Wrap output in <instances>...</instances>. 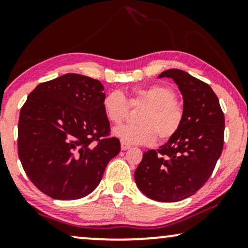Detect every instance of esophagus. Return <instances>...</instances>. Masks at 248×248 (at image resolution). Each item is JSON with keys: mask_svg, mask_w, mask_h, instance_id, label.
I'll list each match as a JSON object with an SVG mask.
<instances>
[{"mask_svg": "<svg viewBox=\"0 0 248 248\" xmlns=\"http://www.w3.org/2000/svg\"><path fill=\"white\" fill-rule=\"evenodd\" d=\"M121 148H122V150L125 151V150H128V149L131 148V145L127 144V143H125L124 141H121Z\"/></svg>", "mask_w": 248, "mask_h": 248, "instance_id": "esophagus-1", "label": "esophagus"}]
</instances>
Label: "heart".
<instances>
[{
  "label": "heart",
  "instance_id": "b5f03b06",
  "mask_svg": "<svg viewBox=\"0 0 248 248\" xmlns=\"http://www.w3.org/2000/svg\"><path fill=\"white\" fill-rule=\"evenodd\" d=\"M130 104L142 105L145 109L138 118L139 125H121L114 130V134L125 143L149 145L158 137L162 141L169 140L182 126L183 110L176 104V94L170 88L160 84L135 88ZM103 110L110 123L120 124L128 111L126 98L121 91H110L104 97Z\"/></svg>",
  "mask_w": 248,
  "mask_h": 248
}]
</instances>
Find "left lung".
I'll return each mask as SVG.
<instances>
[{"label": "left lung", "mask_w": 248, "mask_h": 248, "mask_svg": "<svg viewBox=\"0 0 248 248\" xmlns=\"http://www.w3.org/2000/svg\"><path fill=\"white\" fill-rule=\"evenodd\" d=\"M170 78L183 96L179 131L157 150H149L134 172L138 188L159 202H178L195 194L211 176L223 148L225 116L211 87L185 71Z\"/></svg>", "instance_id": "obj_1"}]
</instances>
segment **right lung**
<instances>
[{
	"instance_id": "right-lung-1",
	"label": "right lung",
	"mask_w": 248,
	"mask_h": 248,
	"mask_svg": "<svg viewBox=\"0 0 248 248\" xmlns=\"http://www.w3.org/2000/svg\"><path fill=\"white\" fill-rule=\"evenodd\" d=\"M105 96L98 80L67 73L38 84L27 98L19 117V159L46 195L56 200L89 195L120 154V140L107 137Z\"/></svg>"
}]
</instances>
